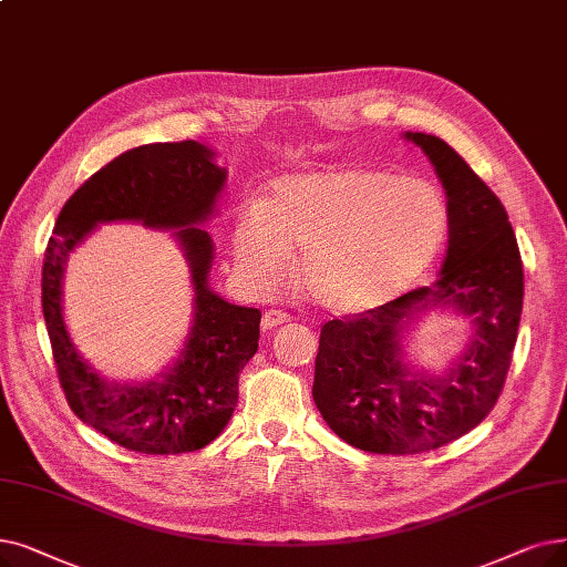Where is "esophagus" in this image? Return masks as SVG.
<instances>
[{
    "instance_id": "esophagus-1",
    "label": "esophagus",
    "mask_w": 567,
    "mask_h": 567,
    "mask_svg": "<svg viewBox=\"0 0 567 567\" xmlns=\"http://www.w3.org/2000/svg\"><path fill=\"white\" fill-rule=\"evenodd\" d=\"M285 322H289V315L287 312H282V310H266L264 317H261V329L270 331V329H276V327H280Z\"/></svg>"
}]
</instances>
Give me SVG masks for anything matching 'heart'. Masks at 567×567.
<instances>
[{"instance_id":"obj_1","label":"heart","mask_w":567,"mask_h":567,"mask_svg":"<svg viewBox=\"0 0 567 567\" xmlns=\"http://www.w3.org/2000/svg\"><path fill=\"white\" fill-rule=\"evenodd\" d=\"M447 234L440 189L414 176L342 166L278 178L234 227L240 276L276 289L301 252L299 280L331 312L359 315L403 297L424 278Z\"/></svg>"}]
</instances>
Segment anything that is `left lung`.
Here are the masks:
<instances>
[{
  "label": "left lung",
  "mask_w": 567,
  "mask_h": 567,
  "mask_svg": "<svg viewBox=\"0 0 567 567\" xmlns=\"http://www.w3.org/2000/svg\"><path fill=\"white\" fill-rule=\"evenodd\" d=\"M447 194L450 245L440 278L378 310L331 319L319 333L312 399L331 431L371 454H420L473 431L494 410L519 331L524 266L498 196L442 138L405 132ZM433 307L472 317L450 372L402 359V338Z\"/></svg>",
  "instance_id": "1"
}]
</instances>
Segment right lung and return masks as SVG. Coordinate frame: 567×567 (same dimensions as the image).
I'll use <instances>...</instances> for the list:
<instances>
[{
    "label": "right lung",
    "mask_w": 567,
    "mask_h": 567,
    "mask_svg": "<svg viewBox=\"0 0 567 567\" xmlns=\"http://www.w3.org/2000/svg\"><path fill=\"white\" fill-rule=\"evenodd\" d=\"M213 157L210 147L196 141L132 147L69 196L45 248L41 306L69 408L132 452L183 454L210 445L229 424L238 373L259 348L261 312L225 301L208 285L215 248L199 225L213 215L227 183V168ZM102 221L179 229L175 235L193 270L195 319L179 359L155 381L109 383L78 354L65 331L63 264Z\"/></svg>",
    "instance_id": "right-lung-1"
}]
</instances>
